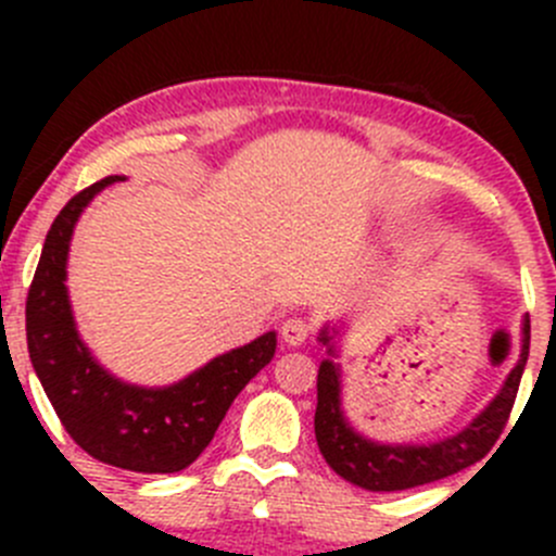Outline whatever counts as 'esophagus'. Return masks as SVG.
I'll return each mask as SVG.
<instances>
[{"mask_svg": "<svg viewBox=\"0 0 556 556\" xmlns=\"http://www.w3.org/2000/svg\"><path fill=\"white\" fill-rule=\"evenodd\" d=\"M309 339V325L304 319H288L282 323V341L288 346H301L304 341Z\"/></svg>", "mask_w": 556, "mask_h": 556, "instance_id": "esophagus-1", "label": "esophagus"}]
</instances>
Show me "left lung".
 <instances>
[{
    "mask_svg": "<svg viewBox=\"0 0 556 556\" xmlns=\"http://www.w3.org/2000/svg\"><path fill=\"white\" fill-rule=\"evenodd\" d=\"M317 339L328 350V357L319 363L317 371V412H314V435H317L325 463L341 479L368 492H401L446 479L479 463L492 450L497 435L506 428L521 374H525L527 352H530V319H521L519 361L503 382L501 392L459 433L430 441V444H382L363 435L346 419L344 406H341V366L333 361L339 357L336 355L339 328L325 325Z\"/></svg>",
    "mask_w": 556,
    "mask_h": 556,
    "instance_id": "obj_1",
    "label": "left lung"
}]
</instances>
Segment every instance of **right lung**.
I'll list each match as a JSON object with an SVG mask.
<instances>
[{
	"label": "right lung",
	"mask_w": 556,
	"mask_h": 556,
	"mask_svg": "<svg viewBox=\"0 0 556 556\" xmlns=\"http://www.w3.org/2000/svg\"><path fill=\"white\" fill-rule=\"evenodd\" d=\"M121 179L112 174L80 190L50 226L26 299V341L45 395L80 450L134 473H177L210 446L233 397L271 363L277 333L268 330L166 387L128 384L106 371L77 330L66 257L83 210Z\"/></svg>",
	"instance_id": "add662e5"
}]
</instances>
